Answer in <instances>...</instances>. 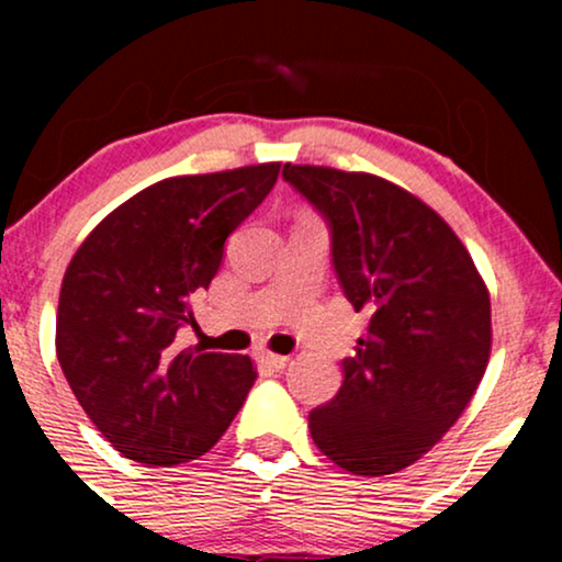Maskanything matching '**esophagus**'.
<instances>
[{
    "mask_svg": "<svg viewBox=\"0 0 562 562\" xmlns=\"http://www.w3.org/2000/svg\"><path fill=\"white\" fill-rule=\"evenodd\" d=\"M259 362L263 367H269L272 372H282L285 367L290 364V357H277V353H269V351H261L259 353Z\"/></svg>",
    "mask_w": 562,
    "mask_h": 562,
    "instance_id": "obj_1",
    "label": "esophagus"
}]
</instances>
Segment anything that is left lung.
<instances>
[{
  "label": "left lung",
  "mask_w": 562,
  "mask_h": 562,
  "mask_svg": "<svg viewBox=\"0 0 562 562\" xmlns=\"http://www.w3.org/2000/svg\"><path fill=\"white\" fill-rule=\"evenodd\" d=\"M282 179L330 229L338 285L370 314L344 383L308 415L322 454L357 475L412 465L462 415L492 348V303L460 237L402 187L322 166Z\"/></svg>",
  "instance_id": "1"
}]
</instances>
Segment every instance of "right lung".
I'll use <instances>...</instances> for the list:
<instances>
[{
	"label": "right lung",
	"instance_id": "add662e5",
	"mask_svg": "<svg viewBox=\"0 0 562 562\" xmlns=\"http://www.w3.org/2000/svg\"><path fill=\"white\" fill-rule=\"evenodd\" d=\"M280 164L173 177L102 218L68 263L57 362L94 428L128 460L171 468L205 454L248 396V357L179 348L224 243L272 192Z\"/></svg>",
	"mask_w": 562,
	"mask_h": 562
}]
</instances>
